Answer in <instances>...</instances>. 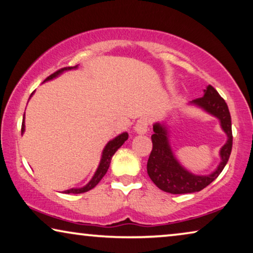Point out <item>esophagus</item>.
<instances>
[{"label": "esophagus", "mask_w": 253, "mask_h": 253, "mask_svg": "<svg viewBox=\"0 0 253 253\" xmlns=\"http://www.w3.org/2000/svg\"><path fill=\"white\" fill-rule=\"evenodd\" d=\"M148 125L149 124L146 122V119L141 118L137 120L136 124H135L134 129L137 134H146V131H148Z\"/></svg>", "instance_id": "34e87169"}]
</instances>
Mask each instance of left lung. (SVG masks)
<instances>
[{
  "instance_id": "obj_1",
  "label": "left lung",
  "mask_w": 253,
  "mask_h": 253,
  "mask_svg": "<svg viewBox=\"0 0 253 253\" xmlns=\"http://www.w3.org/2000/svg\"><path fill=\"white\" fill-rule=\"evenodd\" d=\"M191 103L198 105L208 114L219 119L220 126L227 135V142L220 149L219 154L221 161L216 170L206 176L194 175L186 170L177 161L171 151V146L169 144V135L166 126L159 123L154 124V134L151 136L152 151L150 153L146 169H148L151 180L160 190L167 192V193L185 194L203 190L223 171L232 152L233 135L231 114H229L227 104L219 95V93L212 86L208 85L205 89L203 96L193 100Z\"/></svg>"
}]
</instances>
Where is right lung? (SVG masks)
Wrapping results in <instances>:
<instances>
[{"label":"right lung","instance_id":"right-lung-1","mask_svg":"<svg viewBox=\"0 0 253 253\" xmlns=\"http://www.w3.org/2000/svg\"><path fill=\"white\" fill-rule=\"evenodd\" d=\"M78 66H75V67H66V68H62V69H60L58 71H55L52 75H50L46 79H45L44 82H47V81H51V79L55 78L56 76H59L60 74H62L63 71L66 70H71V69H76ZM33 95V93H32ZM25 131V116H24V120H22V125H21V134ZM128 138V134L126 133H123L118 135V136L115 137L114 139H111V141L108 142V144L105 145V148L103 149V152H102V157H101V161H100V165L99 167H97L95 174L92 177V179L89 180V182L86 184L84 187H81V188H70V190H67L65 191V193L69 194V193H73V194H79V193H84V192H87L89 190H92L93 187H95L97 184L101 179L103 178V176L107 174L108 169H109V166H110L111 163V158L114 154L116 153V151L118 150L120 146H122L125 141H127Z\"/></svg>","mask_w":253,"mask_h":253}]
</instances>
